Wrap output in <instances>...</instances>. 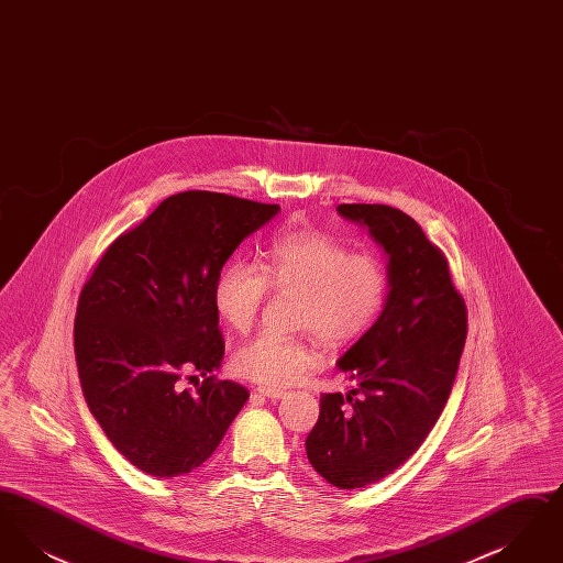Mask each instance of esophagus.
I'll list each match as a JSON object with an SVG mask.
<instances>
[{
	"label": "esophagus",
	"mask_w": 563,
	"mask_h": 563,
	"mask_svg": "<svg viewBox=\"0 0 563 563\" xmlns=\"http://www.w3.org/2000/svg\"><path fill=\"white\" fill-rule=\"evenodd\" d=\"M255 393H260L262 397H268V399H280L285 397V390L276 388V386H260Z\"/></svg>",
	"instance_id": "obj_1"
}]
</instances>
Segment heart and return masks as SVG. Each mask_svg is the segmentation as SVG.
I'll use <instances>...</instances> for the list:
<instances>
[{
  "instance_id": "b5f03b06",
  "label": "heart",
  "mask_w": 563,
  "mask_h": 563,
  "mask_svg": "<svg viewBox=\"0 0 563 563\" xmlns=\"http://www.w3.org/2000/svg\"><path fill=\"white\" fill-rule=\"evenodd\" d=\"M269 289L297 295L295 327L317 333L324 346L344 349L361 340L379 319L390 274L382 257L356 251L321 230H294L269 244L262 268L234 260L214 283L221 321L249 331ZM321 363V352L303 338L260 333L234 354V369L260 384L289 386Z\"/></svg>"
}]
</instances>
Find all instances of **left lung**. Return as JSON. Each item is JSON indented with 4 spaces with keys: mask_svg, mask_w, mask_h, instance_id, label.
I'll list each match as a JSON object with an SVG mask.
<instances>
[{
    "mask_svg": "<svg viewBox=\"0 0 563 563\" xmlns=\"http://www.w3.org/2000/svg\"><path fill=\"white\" fill-rule=\"evenodd\" d=\"M388 255L390 294L374 327L338 361L354 384L322 395L306 454L322 479L356 489L395 473L424 443L454 386L466 303L443 251L399 209L340 205Z\"/></svg>",
    "mask_w": 563,
    "mask_h": 563,
    "instance_id": "8db88e82",
    "label": "left lung"
}]
</instances>
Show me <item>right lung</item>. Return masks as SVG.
<instances>
[{
    "instance_id": "obj_1",
    "label": "right lung",
    "mask_w": 563,
    "mask_h": 563,
    "mask_svg": "<svg viewBox=\"0 0 563 563\" xmlns=\"http://www.w3.org/2000/svg\"><path fill=\"white\" fill-rule=\"evenodd\" d=\"M278 211L217 191L175 194L111 242L84 283L74 324L81 393L139 471L188 475L249 399L211 375L225 350L213 289L236 246ZM186 371L206 377L196 391L178 386Z\"/></svg>"
}]
</instances>
